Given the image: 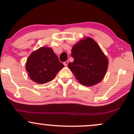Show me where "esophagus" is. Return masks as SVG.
Segmentation results:
<instances>
[{"instance_id":"1","label":"esophagus","mask_w":134,"mask_h":134,"mask_svg":"<svg viewBox=\"0 0 134 134\" xmlns=\"http://www.w3.org/2000/svg\"><path fill=\"white\" fill-rule=\"evenodd\" d=\"M68 64H69V62L67 60L65 61V62H64V65H65V66H67V65H68Z\"/></svg>"}]
</instances>
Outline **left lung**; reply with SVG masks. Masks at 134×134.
<instances>
[{
  "instance_id": "left-lung-1",
  "label": "left lung",
  "mask_w": 134,
  "mask_h": 134,
  "mask_svg": "<svg viewBox=\"0 0 134 134\" xmlns=\"http://www.w3.org/2000/svg\"><path fill=\"white\" fill-rule=\"evenodd\" d=\"M71 56L74 60L68 67L81 84L92 86L102 81L108 59L93 39L86 37L78 41L72 47Z\"/></svg>"
}]
</instances>
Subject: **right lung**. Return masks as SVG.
Wrapping results in <instances>:
<instances>
[{
  "label": "right lung",
  "mask_w": 134,
  "mask_h": 134,
  "mask_svg": "<svg viewBox=\"0 0 134 134\" xmlns=\"http://www.w3.org/2000/svg\"><path fill=\"white\" fill-rule=\"evenodd\" d=\"M64 67L53 49L46 47L32 52L26 63V70L30 79L41 84L53 80Z\"/></svg>",
  "instance_id": "obj_1"
}]
</instances>
